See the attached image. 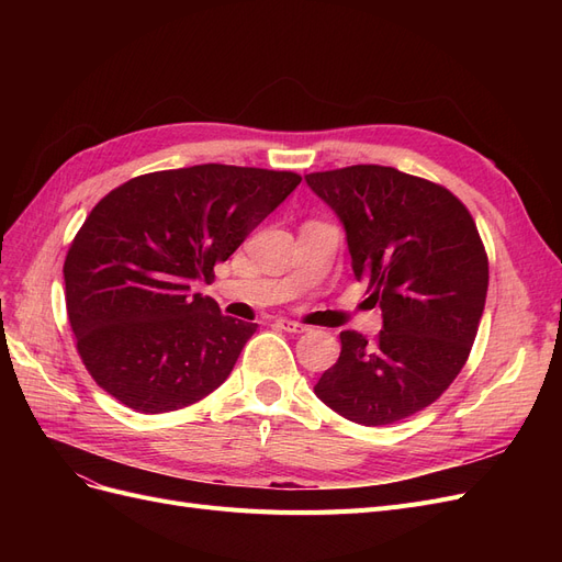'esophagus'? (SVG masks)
I'll return each instance as SVG.
<instances>
[{"label":"esophagus","instance_id":"34e87169","mask_svg":"<svg viewBox=\"0 0 562 562\" xmlns=\"http://www.w3.org/2000/svg\"><path fill=\"white\" fill-rule=\"evenodd\" d=\"M277 326L281 328V330H285V333H295V335H300V333H307L310 328L304 326V323H300V321H293V318H277Z\"/></svg>","mask_w":562,"mask_h":562}]
</instances>
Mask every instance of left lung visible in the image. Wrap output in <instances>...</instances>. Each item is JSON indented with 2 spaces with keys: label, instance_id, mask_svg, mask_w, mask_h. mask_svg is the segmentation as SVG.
<instances>
[{
  "label": "left lung",
  "instance_id": "1",
  "mask_svg": "<svg viewBox=\"0 0 562 562\" xmlns=\"http://www.w3.org/2000/svg\"><path fill=\"white\" fill-rule=\"evenodd\" d=\"M345 225L356 281L380 302L375 342L339 333L342 351L316 396L363 427L431 405L464 368L487 295V252L450 190L391 166L304 176Z\"/></svg>",
  "mask_w": 562,
  "mask_h": 562
}]
</instances>
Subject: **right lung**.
Masks as SVG:
<instances>
[{"mask_svg": "<svg viewBox=\"0 0 562 562\" xmlns=\"http://www.w3.org/2000/svg\"><path fill=\"white\" fill-rule=\"evenodd\" d=\"M291 171L201 164L119 184L67 250L65 304L83 366L135 413L180 411L223 384L258 328L192 293L300 184Z\"/></svg>", "mask_w": 562, "mask_h": 562, "instance_id": "1", "label": "right lung"}]
</instances>
